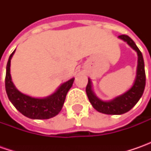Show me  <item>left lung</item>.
<instances>
[{
    "instance_id": "left-lung-1",
    "label": "left lung",
    "mask_w": 151,
    "mask_h": 151,
    "mask_svg": "<svg viewBox=\"0 0 151 151\" xmlns=\"http://www.w3.org/2000/svg\"><path fill=\"white\" fill-rule=\"evenodd\" d=\"M119 38L126 42L133 50L136 51L138 55L136 76L133 86L124 93L109 101L101 100L96 96L92 90V83L90 78H88V84L86 88V95L92 107L99 113L110 115H120L129 112L135 106V104L142 96L145 86V71L142 53L139 50L135 43L128 35H120Z\"/></svg>"
}]
</instances>
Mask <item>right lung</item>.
<instances>
[{
  "label": "right lung",
  "mask_w": 151,
  "mask_h": 151,
  "mask_svg": "<svg viewBox=\"0 0 151 151\" xmlns=\"http://www.w3.org/2000/svg\"><path fill=\"white\" fill-rule=\"evenodd\" d=\"M15 51L9 57L5 79L6 91L10 101L22 114L31 119H49L56 116L63 107L67 92L71 88L75 78L64 82L54 93L45 97H33L24 94L17 89L12 81L10 67Z\"/></svg>",
  "instance_id": "obj_1"
}]
</instances>
